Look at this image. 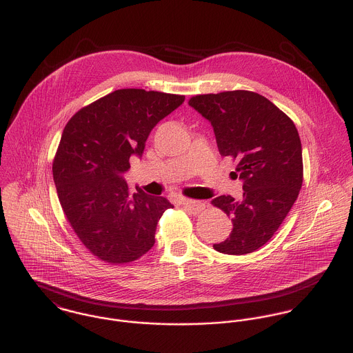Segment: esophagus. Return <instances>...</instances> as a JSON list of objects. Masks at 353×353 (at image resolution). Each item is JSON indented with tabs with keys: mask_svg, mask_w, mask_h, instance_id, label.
I'll list each match as a JSON object with an SVG mask.
<instances>
[{
	"mask_svg": "<svg viewBox=\"0 0 353 353\" xmlns=\"http://www.w3.org/2000/svg\"><path fill=\"white\" fill-rule=\"evenodd\" d=\"M181 204L183 205V208H186L188 211H190L192 214H200L201 211H204L205 204L203 201H194V200H186L182 199Z\"/></svg>",
	"mask_w": 353,
	"mask_h": 353,
	"instance_id": "esophagus-1",
	"label": "esophagus"
}]
</instances>
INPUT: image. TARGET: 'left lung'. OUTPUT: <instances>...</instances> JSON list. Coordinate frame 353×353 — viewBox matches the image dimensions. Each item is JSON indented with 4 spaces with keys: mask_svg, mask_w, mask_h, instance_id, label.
I'll list each match as a JSON object with an SVG mask.
<instances>
[{
    "mask_svg": "<svg viewBox=\"0 0 353 353\" xmlns=\"http://www.w3.org/2000/svg\"><path fill=\"white\" fill-rule=\"evenodd\" d=\"M189 105L211 123L219 153L236 160L232 174L242 181L241 200H212L233 223L230 236L214 248L226 254L254 252L279 229L301 189L299 131L278 107L253 92L201 94Z\"/></svg>",
    "mask_w": 353,
    "mask_h": 353,
    "instance_id": "1",
    "label": "left lung"
}]
</instances>
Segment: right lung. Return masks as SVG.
Returning a JSON list of instances; mask_svg holds the SVG:
<instances>
[{
	"label": "right lung",
	"instance_id": "obj_1",
	"mask_svg": "<svg viewBox=\"0 0 353 353\" xmlns=\"http://www.w3.org/2000/svg\"><path fill=\"white\" fill-rule=\"evenodd\" d=\"M185 101L183 96L120 89L67 123L53 161L61 208L82 243L108 263H130L154 245L165 197L131 194L123 174L142 157L150 131Z\"/></svg>",
	"mask_w": 353,
	"mask_h": 353
}]
</instances>
